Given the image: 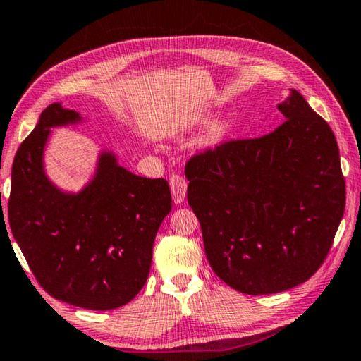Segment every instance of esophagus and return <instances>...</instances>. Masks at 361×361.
<instances>
[{"mask_svg": "<svg viewBox=\"0 0 361 361\" xmlns=\"http://www.w3.org/2000/svg\"><path fill=\"white\" fill-rule=\"evenodd\" d=\"M169 185H171V193H172V198H174V203L179 205V203L184 202V198H185L187 180L184 179V177L172 174L169 177Z\"/></svg>", "mask_w": 361, "mask_h": 361, "instance_id": "34e87169", "label": "esophagus"}]
</instances>
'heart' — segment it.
Returning a JSON list of instances; mask_svg holds the SVG:
<instances>
[{"instance_id":"obj_1","label":"heart","mask_w":361,"mask_h":361,"mask_svg":"<svg viewBox=\"0 0 361 361\" xmlns=\"http://www.w3.org/2000/svg\"><path fill=\"white\" fill-rule=\"evenodd\" d=\"M231 127H233L231 120H228V118L216 120V122H213L210 127L207 128V132L202 138V143L205 146H215L218 143H221L224 137L229 133Z\"/></svg>"}]
</instances>
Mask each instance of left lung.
Instances as JSON below:
<instances>
[{
  "label": "left lung",
  "mask_w": 361,
  "mask_h": 361,
  "mask_svg": "<svg viewBox=\"0 0 361 361\" xmlns=\"http://www.w3.org/2000/svg\"><path fill=\"white\" fill-rule=\"evenodd\" d=\"M274 132L189 159L187 198L215 274L245 295L305 283L326 260L345 210L331 127L300 92L276 104Z\"/></svg>",
  "instance_id": "left-lung-1"
}]
</instances>
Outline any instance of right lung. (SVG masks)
Segmentation results:
<instances>
[{"label": "right lung", "mask_w": 361, "mask_h": 361, "mask_svg": "<svg viewBox=\"0 0 361 361\" xmlns=\"http://www.w3.org/2000/svg\"><path fill=\"white\" fill-rule=\"evenodd\" d=\"M81 114L54 102L40 114L13 163L9 226L47 293L85 310H116L148 279L156 233L169 215L166 179L133 174L112 151L99 153L92 179L65 192L44 166L51 128L78 125Z\"/></svg>", "instance_id": "right-lung-1"}]
</instances>
